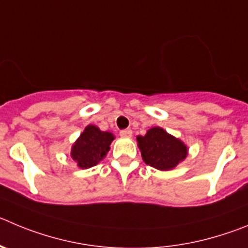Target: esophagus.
<instances>
[{"label":"esophagus","mask_w":248,"mask_h":248,"mask_svg":"<svg viewBox=\"0 0 248 248\" xmlns=\"http://www.w3.org/2000/svg\"><path fill=\"white\" fill-rule=\"evenodd\" d=\"M131 135H133L131 129H125V130L120 131V136H123V138H130Z\"/></svg>","instance_id":"1"}]
</instances>
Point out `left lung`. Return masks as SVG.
<instances>
[{"mask_svg":"<svg viewBox=\"0 0 248 248\" xmlns=\"http://www.w3.org/2000/svg\"><path fill=\"white\" fill-rule=\"evenodd\" d=\"M136 141L144 162L160 171L176 169L188 155L187 145L160 126L149 129L144 136H136Z\"/></svg>","mask_w":248,"mask_h":248,"instance_id":"obj_1","label":"left lung"}]
</instances>
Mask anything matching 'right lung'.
I'll list each match as a JSON object with an SVG mask.
<instances>
[{
    "mask_svg": "<svg viewBox=\"0 0 248 248\" xmlns=\"http://www.w3.org/2000/svg\"><path fill=\"white\" fill-rule=\"evenodd\" d=\"M115 136L102 131L96 125H87L71 146V158L79 169H91L101 162L108 154Z\"/></svg>",
    "mask_w": 248,
    "mask_h": 248,
    "instance_id": "1",
    "label": "right lung"
}]
</instances>
